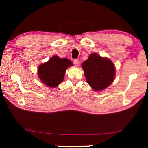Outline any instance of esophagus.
Wrapping results in <instances>:
<instances>
[{
  "label": "esophagus",
  "mask_w": 148,
  "mask_h": 148,
  "mask_svg": "<svg viewBox=\"0 0 148 148\" xmlns=\"http://www.w3.org/2000/svg\"><path fill=\"white\" fill-rule=\"evenodd\" d=\"M79 62H80L79 60H78V59H75L73 60V63L75 66H79Z\"/></svg>",
  "instance_id": "34e87169"
}]
</instances>
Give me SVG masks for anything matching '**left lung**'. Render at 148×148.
I'll list each match as a JSON object with an SVG mask.
<instances>
[{"instance_id":"1","label":"left lung","mask_w":148,"mask_h":148,"mask_svg":"<svg viewBox=\"0 0 148 148\" xmlns=\"http://www.w3.org/2000/svg\"><path fill=\"white\" fill-rule=\"evenodd\" d=\"M82 66L87 82L94 91L104 90L114 81V64L108 58L93 53L83 62Z\"/></svg>"}]
</instances>
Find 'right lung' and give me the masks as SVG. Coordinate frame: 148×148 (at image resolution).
<instances>
[{
    "instance_id": "right-lung-1",
    "label": "right lung",
    "mask_w": 148,
    "mask_h": 148,
    "mask_svg": "<svg viewBox=\"0 0 148 148\" xmlns=\"http://www.w3.org/2000/svg\"><path fill=\"white\" fill-rule=\"evenodd\" d=\"M73 63L68 58H60L53 56L48 62L40 64L38 75L42 82L50 88H56L64 79L66 69Z\"/></svg>"
}]
</instances>
